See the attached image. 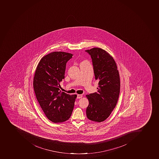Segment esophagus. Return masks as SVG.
I'll return each instance as SVG.
<instances>
[{
    "label": "esophagus",
    "instance_id": "1",
    "mask_svg": "<svg viewBox=\"0 0 159 159\" xmlns=\"http://www.w3.org/2000/svg\"><path fill=\"white\" fill-rule=\"evenodd\" d=\"M82 97H83V95L78 94V95H77V99H80V98H82Z\"/></svg>",
    "mask_w": 159,
    "mask_h": 159
}]
</instances>
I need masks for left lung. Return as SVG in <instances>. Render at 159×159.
Masks as SVG:
<instances>
[{"instance_id":"8db88e82","label":"left lung","mask_w":159,"mask_h":159,"mask_svg":"<svg viewBox=\"0 0 159 159\" xmlns=\"http://www.w3.org/2000/svg\"><path fill=\"white\" fill-rule=\"evenodd\" d=\"M92 60L95 79L99 81L97 92L86 96L89 104L86 110L88 118L104 121L111 114L117 103L120 93L119 71L115 60L101 48L87 50Z\"/></svg>"}]
</instances>
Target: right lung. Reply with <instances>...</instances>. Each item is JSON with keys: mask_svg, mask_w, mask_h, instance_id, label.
<instances>
[{"mask_svg": "<svg viewBox=\"0 0 159 159\" xmlns=\"http://www.w3.org/2000/svg\"><path fill=\"white\" fill-rule=\"evenodd\" d=\"M72 56L64 52L48 54L40 60L34 77L36 98L47 118L54 123L68 120L74 109L76 95L62 92L59 89L67 62Z\"/></svg>", "mask_w": 159, "mask_h": 159, "instance_id": "1", "label": "right lung"}]
</instances>
